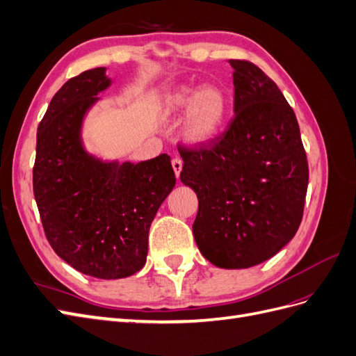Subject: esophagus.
Masks as SVG:
<instances>
[{
    "instance_id": "34e87169",
    "label": "esophagus",
    "mask_w": 356,
    "mask_h": 356,
    "mask_svg": "<svg viewBox=\"0 0 356 356\" xmlns=\"http://www.w3.org/2000/svg\"><path fill=\"white\" fill-rule=\"evenodd\" d=\"M172 168H174V170H175V175H177V178H179L181 169H182V160H181L179 157L172 159Z\"/></svg>"
}]
</instances>
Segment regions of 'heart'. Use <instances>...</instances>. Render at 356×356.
I'll list each match as a JSON object with an SVG mask.
<instances>
[{"label": "heart", "instance_id": "heart-1", "mask_svg": "<svg viewBox=\"0 0 356 356\" xmlns=\"http://www.w3.org/2000/svg\"><path fill=\"white\" fill-rule=\"evenodd\" d=\"M182 138L191 145H208L220 135L229 115V95L217 86H204L202 89L184 86L169 95L165 102L166 114L182 113Z\"/></svg>", "mask_w": 356, "mask_h": 356}]
</instances>
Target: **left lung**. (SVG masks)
Returning a JSON list of instances; mask_svg holds the SVG:
<instances>
[{
	"instance_id": "1",
	"label": "left lung",
	"mask_w": 356,
	"mask_h": 356,
	"mask_svg": "<svg viewBox=\"0 0 356 356\" xmlns=\"http://www.w3.org/2000/svg\"><path fill=\"white\" fill-rule=\"evenodd\" d=\"M234 117L208 145H178L181 181L196 191L193 234L202 255L246 268L279 252L303 218L309 166L296 114L250 60L230 59Z\"/></svg>"
}]
</instances>
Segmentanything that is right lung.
<instances>
[{
    "mask_svg": "<svg viewBox=\"0 0 356 356\" xmlns=\"http://www.w3.org/2000/svg\"><path fill=\"white\" fill-rule=\"evenodd\" d=\"M108 86L105 68H93L53 96L38 124L32 184L53 251L84 275L120 279L144 267L149 225L177 179L168 154L120 165L84 152L83 117Z\"/></svg>",
    "mask_w": 356,
    "mask_h": 356,
    "instance_id": "1",
    "label": "right lung"
}]
</instances>
